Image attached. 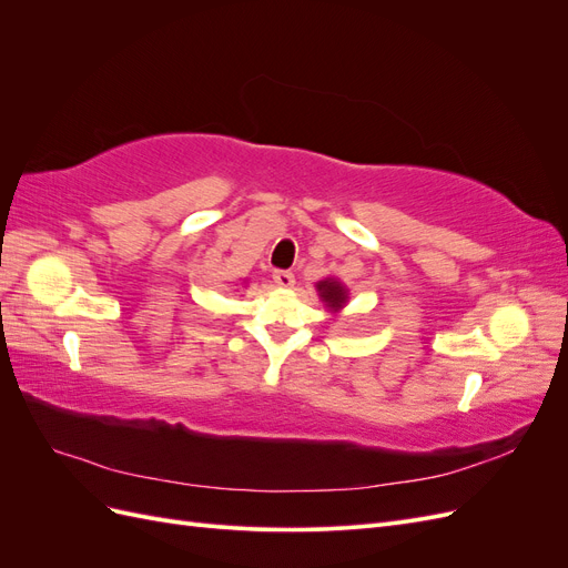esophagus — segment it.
Segmentation results:
<instances>
[{
  "mask_svg": "<svg viewBox=\"0 0 568 568\" xmlns=\"http://www.w3.org/2000/svg\"><path fill=\"white\" fill-rule=\"evenodd\" d=\"M272 280H274V284L282 286V288H291V286H294V282H296L294 274H291L288 270H274Z\"/></svg>",
  "mask_w": 568,
  "mask_h": 568,
  "instance_id": "34e87169",
  "label": "esophagus"
}]
</instances>
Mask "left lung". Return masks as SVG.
Segmentation results:
<instances>
[{
  "label": "left lung",
  "mask_w": 568,
  "mask_h": 568,
  "mask_svg": "<svg viewBox=\"0 0 568 568\" xmlns=\"http://www.w3.org/2000/svg\"><path fill=\"white\" fill-rule=\"evenodd\" d=\"M315 288H317L320 298L324 301V305L329 307L332 313H338L341 307L346 305V301H348V288L343 286L338 280H334V277H326V280L317 282Z\"/></svg>",
  "instance_id": "1"
}]
</instances>
